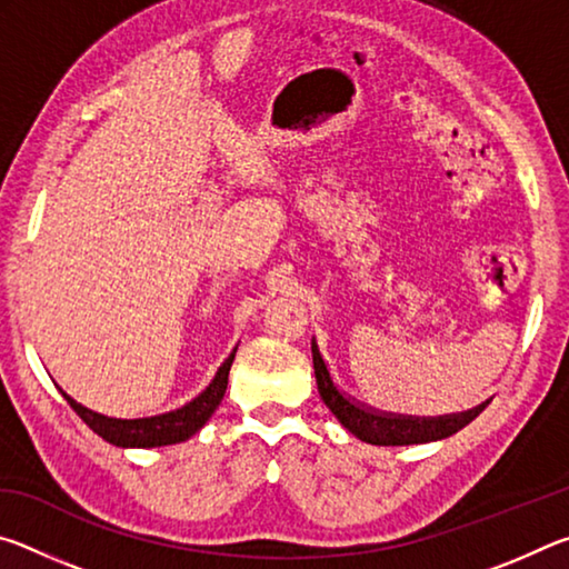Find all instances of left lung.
Segmentation results:
<instances>
[{
	"label": "left lung",
	"instance_id": "obj_1",
	"mask_svg": "<svg viewBox=\"0 0 569 569\" xmlns=\"http://www.w3.org/2000/svg\"><path fill=\"white\" fill-rule=\"evenodd\" d=\"M313 351V371L316 383H319V393L326 407L331 409L336 419L349 429L356 439L366 441V445L377 447H409V445H427V441H439L459 429H465L471 419H477L481 409L489 401H481L479 407L459 411V413H445V417H403V413H389L366 407V403L351 399L336 387L331 379L329 366H326L323 356L319 351L316 339L311 341Z\"/></svg>",
	"mask_w": 569,
	"mask_h": 569
}]
</instances>
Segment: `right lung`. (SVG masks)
I'll use <instances>...</instances> for the list:
<instances>
[{
  "label": "right lung",
  "mask_w": 569,
  "mask_h": 569,
  "mask_svg": "<svg viewBox=\"0 0 569 569\" xmlns=\"http://www.w3.org/2000/svg\"><path fill=\"white\" fill-rule=\"evenodd\" d=\"M236 351L238 346L223 361V366H220L213 381H210L196 399L188 401L186 407L180 409L158 413V417H142V419L104 417V413H98L88 407H82V403H77L70 393H64L62 389L60 391L67 399V403L77 411V417L88 423L94 435H100L104 441H110L114 447L150 449V447L180 445V441L190 439L196 431L203 429L206 421L213 417V411L218 409V403L223 401L226 389H228V371L230 366H233Z\"/></svg>",
  "instance_id": "1"
}]
</instances>
